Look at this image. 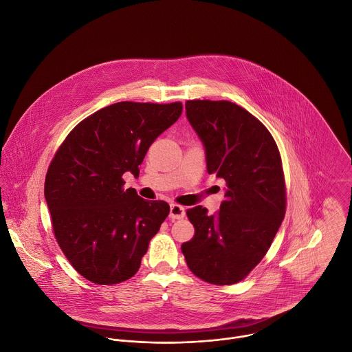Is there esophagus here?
I'll return each mask as SVG.
<instances>
[{"instance_id": "esophagus-1", "label": "esophagus", "mask_w": 352, "mask_h": 352, "mask_svg": "<svg viewBox=\"0 0 352 352\" xmlns=\"http://www.w3.org/2000/svg\"><path fill=\"white\" fill-rule=\"evenodd\" d=\"M186 216V209L180 205H176V204H172L170 205V212H169V217L173 219V220H180V219H184Z\"/></svg>"}]
</instances>
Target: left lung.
I'll use <instances>...</instances> for the list:
<instances>
[{
  "mask_svg": "<svg viewBox=\"0 0 352 352\" xmlns=\"http://www.w3.org/2000/svg\"><path fill=\"white\" fill-rule=\"evenodd\" d=\"M186 116L201 139L209 175L226 180L220 212L187 210L194 237L182 244L199 278L230 285L265 256L285 214L281 157L266 126L228 101H187Z\"/></svg>",
  "mask_w": 352,
  "mask_h": 352,
  "instance_id": "left-lung-1",
  "label": "left lung"
}]
</instances>
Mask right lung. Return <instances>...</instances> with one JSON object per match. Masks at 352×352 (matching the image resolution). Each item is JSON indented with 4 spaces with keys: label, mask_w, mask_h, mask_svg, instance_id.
I'll return each mask as SVG.
<instances>
[{
    "label": "right lung",
    "mask_w": 352,
    "mask_h": 352,
    "mask_svg": "<svg viewBox=\"0 0 352 352\" xmlns=\"http://www.w3.org/2000/svg\"><path fill=\"white\" fill-rule=\"evenodd\" d=\"M182 111L180 102H118L79 122L56 153L45 199L58 245L89 281L112 285L131 278L168 217L166 202L124 190L122 175L139 176L150 144Z\"/></svg>",
    "instance_id": "1"
}]
</instances>
